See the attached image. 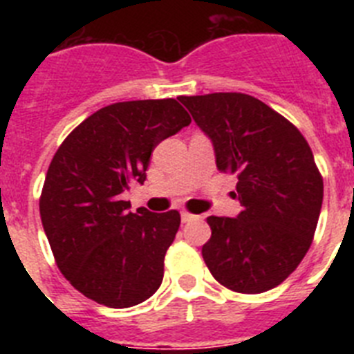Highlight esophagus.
Segmentation results:
<instances>
[{
  "instance_id": "esophagus-1",
  "label": "esophagus",
  "mask_w": 354,
  "mask_h": 354,
  "mask_svg": "<svg viewBox=\"0 0 354 354\" xmlns=\"http://www.w3.org/2000/svg\"><path fill=\"white\" fill-rule=\"evenodd\" d=\"M180 218H183L184 223H189V221L196 220V218H198V216H196V214H192V212H189V211H183V212H180Z\"/></svg>"
}]
</instances>
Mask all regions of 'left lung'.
<instances>
[{"mask_svg": "<svg viewBox=\"0 0 354 354\" xmlns=\"http://www.w3.org/2000/svg\"><path fill=\"white\" fill-rule=\"evenodd\" d=\"M212 140L216 165L237 175L243 211L209 216L202 255L212 277L241 294L273 289L303 261L323 205V175L305 136L286 117L246 93L180 97Z\"/></svg>", "mask_w": 354, "mask_h": 354, "instance_id": "obj_1", "label": "left lung"}]
</instances>
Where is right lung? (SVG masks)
I'll return each instance as SVG.
<instances>
[{
    "label": "right lung",
    "instance_id": "right-lung-1",
    "mask_svg": "<svg viewBox=\"0 0 354 354\" xmlns=\"http://www.w3.org/2000/svg\"><path fill=\"white\" fill-rule=\"evenodd\" d=\"M189 122L175 99L115 102L53 156L39 200L44 232L62 274L99 305L134 306L161 286L179 211L129 212L122 193L143 184L156 145Z\"/></svg>",
    "mask_w": 354,
    "mask_h": 354
}]
</instances>
